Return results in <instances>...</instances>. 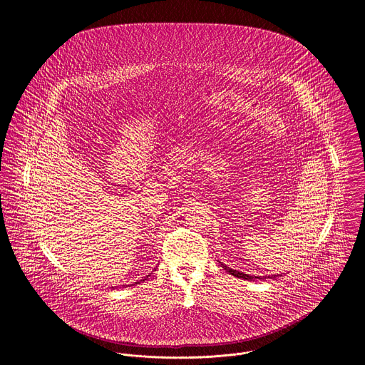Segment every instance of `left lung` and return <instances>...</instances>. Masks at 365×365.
Instances as JSON below:
<instances>
[{
  "mask_svg": "<svg viewBox=\"0 0 365 365\" xmlns=\"http://www.w3.org/2000/svg\"><path fill=\"white\" fill-rule=\"evenodd\" d=\"M230 274H232V276H235V277H238V279H244V280H255V279H262V280H264V279H274L276 277V274H273V276H250V274H245V273H240V272H237V270H232V269H230V267H227V266H224V264H221Z\"/></svg>",
  "mask_w": 365,
  "mask_h": 365,
  "instance_id": "left-lung-1",
  "label": "left lung"
}]
</instances>
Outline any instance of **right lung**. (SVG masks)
I'll use <instances>...</instances> for the list:
<instances>
[{
    "mask_svg": "<svg viewBox=\"0 0 365 365\" xmlns=\"http://www.w3.org/2000/svg\"><path fill=\"white\" fill-rule=\"evenodd\" d=\"M147 277H148V276H147ZM147 277H144V279H143V280H141V282H144V280H147ZM137 283H138V282H137Z\"/></svg>",
    "mask_w": 365,
    "mask_h": 365,
    "instance_id": "right-lung-1",
    "label": "right lung"
}]
</instances>
